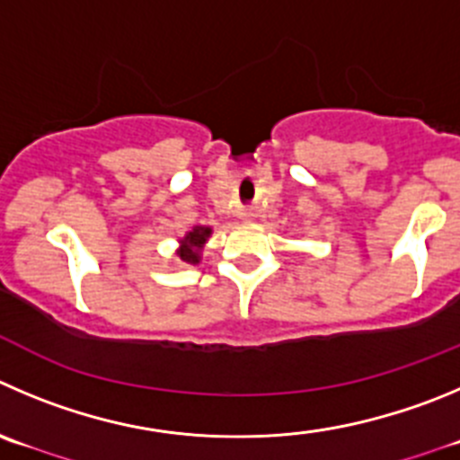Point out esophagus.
<instances>
[{
	"label": "esophagus",
	"instance_id": "esophagus-1",
	"mask_svg": "<svg viewBox=\"0 0 460 460\" xmlns=\"http://www.w3.org/2000/svg\"><path fill=\"white\" fill-rule=\"evenodd\" d=\"M240 220H244V222L254 220V208H243V210H240Z\"/></svg>",
	"mask_w": 460,
	"mask_h": 460
}]
</instances>
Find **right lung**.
<instances>
[{"label":"right lung","instance_id":"obj_1","mask_svg":"<svg viewBox=\"0 0 460 460\" xmlns=\"http://www.w3.org/2000/svg\"><path fill=\"white\" fill-rule=\"evenodd\" d=\"M210 234L213 229L204 225H197L192 226L190 231H186L181 240H179V247H177V256L188 265H197L201 261V252H204V244L208 243Z\"/></svg>","mask_w":460,"mask_h":460}]
</instances>
